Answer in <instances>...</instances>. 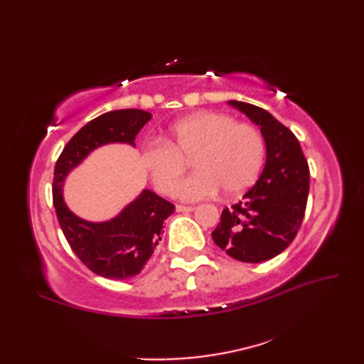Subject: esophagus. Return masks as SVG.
I'll return each mask as SVG.
<instances>
[{"label":"esophagus","mask_w":364,"mask_h":364,"mask_svg":"<svg viewBox=\"0 0 364 364\" xmlns=\"http://www.w3.org/2000/svg\"><path fill=\"white\" fill-rule=\"evenodd\" d=\"M196 208L194 206H184V205H176V211L178 213H191L194 211Z\"/></svg>","instance_id":"esophagus-1"}]
</instances>
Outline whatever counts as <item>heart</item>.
Returning a JSON list of instances; mask_svg holds the SVG:
<instances>
[{
    "mask_svg": "<svg viewBox=\"0 0 364 364\" xmlns=\"http://www.w3.org/2000/svg\"><path fill=\"white\" fill-rule=\"evenodd\" d=\"M264 154V139L257 128L225 114L202 111L175 122L166 142L146 144L142 162L154 186L170 196L192 159L198 172L178 187L176 196L197 202L220 189L228 197L242 194L257 181Z\"/></svg>",
    "mask_w": 364,
    "mask_h": 364,
    "instance_id": "1",
    "label": "heart"
}]
</instances>
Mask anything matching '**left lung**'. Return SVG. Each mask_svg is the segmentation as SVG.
Here are the masks:
<instances>
[{
  "label": "left lung",
  "instance_id": "1",
  "mask_svg": "<svg viewBox=\"0 0 364 364\" xmlns=\"http://www.w3.org/2000/svg\"><path fill=\"white\" fill-rule=\"evenodd\" d=\"M228 105L259 127L266 164L242 200L222 211L211 235L231 258L262 262L280 255L296 237L305 215L310 168L297 137L272 114L236 100Z\"/></svg>",
  "mask_w": 364,
  "mask_h": 364
}]
</instances>
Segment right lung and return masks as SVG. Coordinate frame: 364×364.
<instances>
[{"instance_id":"1","label":"right lung","mask_w":364,"mask_h":364,"mask_svg":"<svg viewBox=\"0 0 364 364\" xmlns=\"http://www.w3.org/2000/svg\"><path fill=\"white\" fill-rule=\"evenodd\" d=\"M150 119L151 114L142 109H117L98 115L68 141L54 167L53 203L65 239L92 272L112 280H127L141 274L164 233L162 223L175 206L153 191L144 189L112 219L89 222L72 213L64 202V183L68 173L100 146H136V136Z\"/></svg>"}]
</instances>
